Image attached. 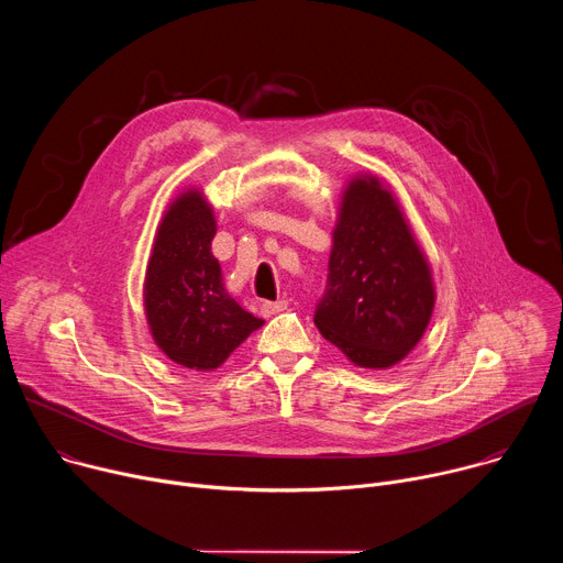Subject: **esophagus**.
I'll use <instances>...</instances> for the list:
<instances>
[{"mask_svg": "<svg viewBox=\"0 0 563 563\" xmlns=\"http://www.w3.org/2000/svg\"><path fill=\"white\" fill-rule=\"evenodd\" d=\"M287 300H265L263 302V313L265 316H274V313H280V311H285L287 309Z\"/></svg>", "mask_w": 563, "mask_h": 563, "instance_id": "esophagus-1", "label": "esophagus"}]
</instances>
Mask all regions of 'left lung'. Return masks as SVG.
<instances>
[{"mask_svg":"<svg viewBox=\"0 0 563 563\" xmlns=\"http://www.w3.org/2000/svg\"><path fill=\"white\" fill-rule=\"evenodd\" d=\"M432 309V272L404 211L378 178H352L313 313L318 332L354 365L385 369L415 350Z\"/></svg>","mask_w":563,"mask_h":563,"instance_id":"left-lung-1","label":"left lung"}]
</instances>
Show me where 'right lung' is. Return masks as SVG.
Returning <instances> with one entry per match:
<instances>
[{
    "instance_id": "add662e5",
    "label": "right lung",
    "mask_w": 563,
    "mask_h": 563,
    "mask_svg": "<svg viewBox=\"0 0 563 563\" xmlns=\"http://www.w3.org/2000/svg\"><path fill=\"white\" fill-rule=\"evenodd\" d=\"M213 209L202 191L180 194L157 227L146 265L144 311L155 345L189 369H216L265 320L240 307L211 254Z\"/></svg>"
}]
</instances>
